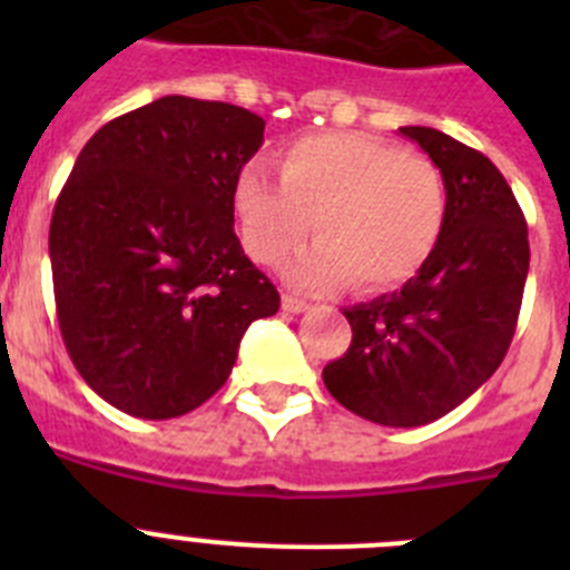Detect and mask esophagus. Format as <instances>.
Here are the masks:
<instances>
[{"instance_id":"1","label":"esophagus","mask_w":570,"mask_h":570,"mask_svg":"<svg viewBox=\"0 0 570 570\" xmlns=\"http://www.w3.org/2000/svg\"><path fill=\"white\" fill-rule=\"evenodd\" d=\"M282 308L288 311V314H302V311L311 308V302L299 299V296L294 294H282Z\"/></svg>"}]
</instances>
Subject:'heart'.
Listing matches in <instances>:
<instances>
[{
	"label": "heart",
	"mask_w": 570,
	"mask_h": 570,
	"mask_svg": "<svg viewBox=\"0 0 570 570\" xmlns=\"http://www.w3.org/2000/svg\"><path fill=\"white\" fill-rule=\"evenodd\" d=\"M279 183L259 163L236 174L234 210L250 259L276 265L311 234L288 276L305 288L356 279L385 291L420 274L448 223L445 176L428 156L365 134L302 136L276 156Z\"/></svg>",
	"instance_id": "obj_1"
}]
</instances>
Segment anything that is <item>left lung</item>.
I'll list each match as a JSON object with an SVG mask.
<instances>
[{"mask_svg": "<svg viewBox=\"0 0 570 570\" xmlns=\"http://www.w3.org/2000/svg\"><path fill=\"white\" fill-rule=\"evenodd\" d=\"M400 134L445 176V234L402 291L342 311L354 340L322 380L362 420L416 428L454 411L505 360L531 250L520 203L485 154L434 128Z\"/></svg>", "mask_w": 570, "mask_h": 570, "instance_id": "8db88e82", "label": "left lung"}]
</instances>
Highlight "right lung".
<instances>
[{"instance_id":"obj_1","label":"right lung","mask_w":570,"mask_h":570,"mask_svg":"<svg viewBox=\"0 0 570 570\" xmlns=\"http://www.w3.org/2000/svg\"><path fill=\"white\" fill-rule=\"evenodd\" d=\"M265 119L163 97L90 136L50 219L70 360L105 402L174 420L219 391L242 334L279 311L234 234V183Z\"/></svg>"}]
</instances>
